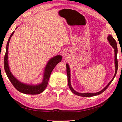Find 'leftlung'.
Masks as SVG:
<instances>
[{
  "label": "left lung",
  "instance_id": "left-lung-1",
  "mask_svg": "<svg viewBox=\"0 0 122 122\" xmlns=\"http://www.w3.org/2000/svg\"><path fill=\"white\" fill-rule=\"evenodd\" d=\"M108 40L109 41V44H110L111 46L113 47V48L115 49V75L113 76V77L112 78V79L111 80V81L109 82V83L108 84L106 87H105L102 90H101L100 92H95V93H80V92H77L74 89L72 88V86H71V73H70V68L69 66L68 65V64L67 63L66 64V67H67V77H68V86L69 88L73 92V93L74 94L76 95L80 96H82V97H92V96H96L98 95H100L101 94H102L103 92H104L105 90H106L107 88L111 84V82L113 81V78H115L117 72V69H118V61H117V51H118V50H117V43L116 41H115L114 39L113 38V37L111 36V35H109L108 37Z\"/></svg>",
  "mask_w": 122,
  "mask_h": 122
}]
</instances>
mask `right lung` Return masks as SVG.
Returning a JSON list of instances; mask_svg holds the SVG:
<instances>
[{
	"label": "right lung",
	"instance_id": "1",
	"mask_svg": "<svg viewBox=\"0 0 122 122\" xmlns=\"http://www.w3.org/2000/svg\"><path fill=\"white\" fill-rule=\"evenodd\" d=\"M14 33V31H13L10 36L9 40L7 41L6 48V53L5 56H4V65L6 74L10 81H11L12 84L14 86V88L19 92H22V93L30 95H36L40 94L44 92L47 87L51 71L55 66L57 65V64L61 61L62 56L61 55H57V56L53 57L49 60L46 66V67H45L44 77H43L42 82L41 83L36 84V85H30V84L21 83L12 75L11 72L10 71L9 63H8V49H9V42L10 39H11L12 36H13Z\"/></svg>",
	"mask_w": 122,
	"mask_h": 122
}]
</instances>
